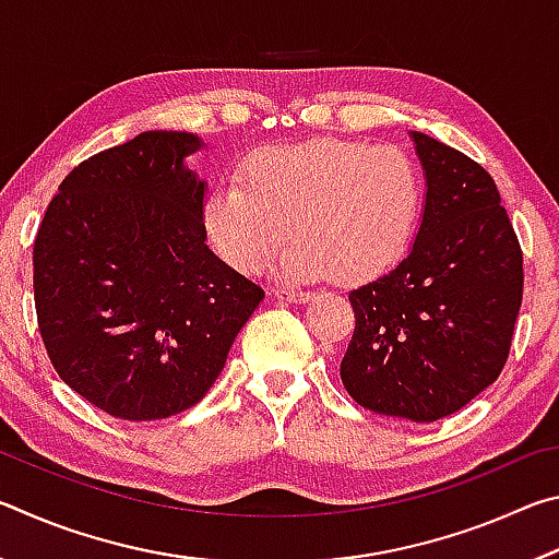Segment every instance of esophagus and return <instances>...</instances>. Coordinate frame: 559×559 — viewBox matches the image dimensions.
<instances>
[{
    "label": "esophagus",
    "mask_w": 559,
    "mask_h": 559,
    "mask_svg": "<svg viewBox=\"0 0 559 559\" xmlns=\"http://www.w3.org/2000/svg\"><path fill=\"white\" fill-rule=\"evenodd\" d=\"M273 296H276L278 300L283 302H308L310 298H313V293H306V290H288V288H276L273 290Z\"/></svg>",
    "instance_id": "1"
}]
</instances>
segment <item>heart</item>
<instances>
[{
    "label": "heart",
    "instance_id": "heart-1",
    "mask_svg": "<svg viewBox=\"0 0 559 559\" xmlns=\"http://www.w3.org/2000/svg\"><path fill=\"white\" fill-rule=\"evenodd\" d=\"M424 212V177L394 147L308 140L253 153L239 187L204 206L214 251L239 273H259L286 246L293 278L367 283L404 259Z\"/></svg>",
    "mask_w": 559,
    "mask_h": 559
}]
</instances>
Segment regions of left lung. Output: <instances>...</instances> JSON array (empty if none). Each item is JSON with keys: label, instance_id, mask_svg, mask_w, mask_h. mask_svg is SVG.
Wrapping results in <instances>:
<instances>
[{"label": "left lung", "instance_id": "left-lung-1", "mask_svg": "<svg viewBox=\"0 0 559 559\" xmlns=\"http://www.w3.org/2000/svg\"><path fill=\"white\" fill-rule=\"evenodd\" d=\"M412 140L427 177L419 231L396 269L349 293L355 333L340 377L365 409L437 421L506 367L523 251L493 177L424 132Z\"/></svg>", "mask_w": 559, "mask_h": 559}]
</instances>
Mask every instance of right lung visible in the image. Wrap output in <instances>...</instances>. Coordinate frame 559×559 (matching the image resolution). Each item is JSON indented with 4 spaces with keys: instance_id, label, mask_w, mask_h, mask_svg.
Listing matches in <instances>:
<instances>
[{
    "instance_id": "obj_1",
    "label": "right lung",
    "mask_w": 559,
    "mask_h": 559,
    "mask_svg": "<svg viewBox=\"0 0 559 559\" xmlns=\"http://www.w3.org/2000/svg\"><path fill=\"white\" fill-rule=\"evenodd\" d=\"M192 132L147 130L83 159L34 241L41 340L61 380L128 421L194 406L263 290L206 246Z\"/></svg>"
}]
</instances>
